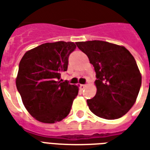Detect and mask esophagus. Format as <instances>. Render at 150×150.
I'll return each instance as SVG.
<instances>
[{
	"instance_id": "obj_1",
	"label": "esophagus",
	"mask_w": 150,
	"mask_h": 150,
	"mask_svg": "<svg viewBox=\"0 0 150 150\" xmlns=\"http://www.w3.org/2000/svg\"><path fill=\"white\" fill-rule=\"evenodd\" d=\"M86 86H87V85H86V84H81L79 87H80L81 90H83V89H85V88H86Z\"/></svg>"
}]
</instances>
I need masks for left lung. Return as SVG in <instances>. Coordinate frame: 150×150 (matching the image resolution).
I'll use <instances>...</instances> for the list:
<instances>
[{"mask_svg": "<svg viewBox=\"0 0 150 150\" xmlns=\"http://www.w3.org/2000/svg\"><path fill=\"white\" fill-rule=\"evenodd\" d=\"M95 67L96 95L86 100L90 110L107 120L122 117L136 102L142 75L124 46L102 40L75 43Z\"/></svg>", "mask_w": 150, "mask_h": 150, "instance_id": "8db88e82", "label": "left lung"}]
</instances>
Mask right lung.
I'll return each instance as SVG.
<instances>
[{"label": "right lung", "mask_w": 150, "mask_h": 150, "mask_svg": "<svg viewBox=\"0 0 150 150\" xmlns=\"http://www.w3.org/2000/svg\"><path fill=\"white\" fill-rule=\"evenodd\" d=\"M75 48L74 42L45 43L26 52L20 62L16 88L24 107L40 122H60L69 115L79 87L59 79Z\"/></svg>", "instance_id": "obj_1"}]
</instances>
